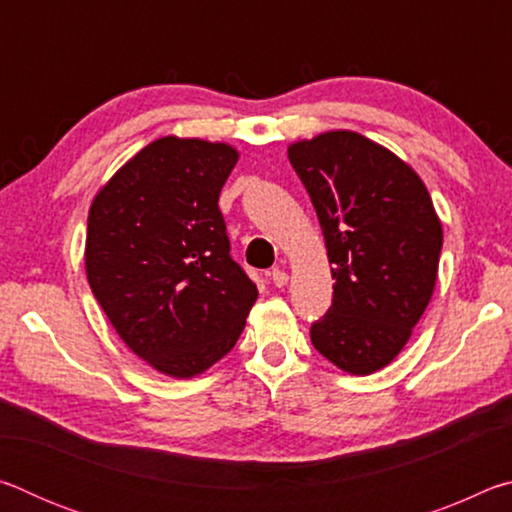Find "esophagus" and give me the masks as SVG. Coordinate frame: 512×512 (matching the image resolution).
I'll use <instances>...</instances> for the list:
<instances>
[{
    "mask_svg": "<svg viewBox=\"0 0 512 512\" xmlns=\"http://www.w3.org/2000/svg\"><path fill=\"white\" fill-rule=\"evenodd\" d=\"M268 275H271V282L275 284V287H287V282H289V273L287 271H284V268H273V271L271 273H268Z\"/></svg>",
    "mask_w": 512,
    "mask_h": 512,
    "instance_id": "34e87169",
    "label": "esophagus"
}]
</instances>
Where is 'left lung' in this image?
<instances>
[{"mask_svg":"<svg viewBox=\"0 0 512 512\" xmlns=\"http://www.w3.org/2000/svg\"><path fill=\"white\" fill-rule=\"evenodd\" d=\"M323 228L334 296L311 343L350 375L391 363L436 287L443 225L409 164L352 131L289 146Z\"/></svg>","mask_w":512,"mask_h":512,"instance_id":"8db88e82","label":"left lung"}]
</instances>
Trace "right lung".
<instances>
[{
	"instance_id": "obj_1",
	"label": "right lung",
	"mask_w": 512,
	"mask_h": 512,
	"mask_svg": "<svg viewBox=\"0 0 512 512\" xmlns=\"http://www.w3.org/2000/svg\"><path fill=\"white\" fill-rule=\"evenodd\" d=\"M237 160L230 144L167 135L92 201L90 289L121 341L162 375L189 379L223 359L257 300L219 210Z\"/></svg>"
}]
</instances>
